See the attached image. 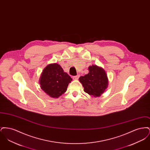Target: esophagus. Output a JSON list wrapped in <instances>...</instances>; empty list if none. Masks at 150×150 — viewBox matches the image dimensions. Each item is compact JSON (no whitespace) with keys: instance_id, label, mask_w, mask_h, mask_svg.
<instances>
[{"instance_id":"34e87169","label":"esophagus","mask_w":150,"mask_h":150,"mask_svg":"<svg viewBox=\"0 0 150 150\" xmlns=\"http://www.w3.org/2000/svg\"><path fill=\"white\" fill-rule=\"evenodd\" d=\"M79 78V75H76V76H74L72 77V78H73L74 80H77V79H78Z\"/></svg>"}]
</instances>
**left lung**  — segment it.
Returning <instances> with one entry per match:
<instances>
[{
    "label": "left lung",
    "instance_id": "8db88e82",
    "mask_svg": "<svg viewBox=\"0 0 150 150\" xmlns=\"http://www.w3.org/2000/svg\"><path fill=\"white\" fill-rule=\"evenodd\" d=\"M89 73L80 76L79 81L86 93L93 97H100L108 86V80L106 71L96 65L88 67Z\"/></svg>",
    "mask_w": 150,
    "mask_h": 150
}]
</instances>
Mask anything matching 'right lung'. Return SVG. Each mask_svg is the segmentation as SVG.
Returning a JSON list of instances; mask_svg holds the SVG:
<instances>
[{
	"label": "right lung",
	"instance_id": "add662e5",
	"mask_svg": "<svg viewBox=\"0 0 150 150\" xmlns=\"http://www.w3.org/2000/svg\"><path fill=\"white\" fill-rule=\"evenodd\" d=\"M71 77L64 71L59 64H52L47 66L40 78L41 89L52 98H58L67 91Z\"/></svg>",
	"mask_w": 150,
	"mask_h": 150
}]
</instances>
